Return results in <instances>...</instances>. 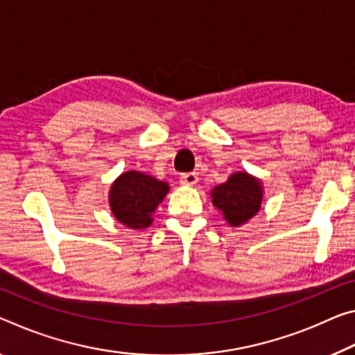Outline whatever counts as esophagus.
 I'll list each match as a JSON object with an SVG mask.
<instances>
[{
	"instance_id": "esophagus-1",
	"label": "esophagus",
	"mask_w": 355,
	"mask_h": 355,
	"mask_svg": "<svg viewBox=\"0 0 355 355\" xmlns=\"http://www.w3.org/2000/svg\"><path fill=\"white\" fill-rule=\"evenodd\" d=\"M198 182H199V177H198V173H196V172L183 173L182 178H180V183L187 184V187H194V184Z\"/></svg>"
}]
</instances>
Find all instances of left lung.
<instances>
[{
	"instance_id": "8db88e82",
	"label": "left lung",
	"mask_w": 355,
	"mask_h": 355,
	"mask_svg": "<svg viewBox=\"0 0 355 355\" xmlns=\"http://www.w3.org/2000/svg\"><path fill=\"white\" fill-rule=\"evenodd\" d=\"M261 180L246 172H235L211 191V202L218 210L223 211L224 219L232 227L241 224L256 215L262 204Z\"/></svg>"
}]
</instances>
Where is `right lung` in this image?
Listing matches in <instances>:
<instances>
[{"label": "right lung", "mask_w": 355, "mask_h": 355, "mask_svg": "<svg viewBox=\"0 0 355 355\" xmlns=\"http://www.w3.org/2000/svg\"><path fill=\"white\" fill-rule=\"evenodd\" d=\"M168 193V184L148 173L123 172L109 191V205L116 221L131 229H145L153 221L156 207Z\"/></svg>", "instance_id": "obj_1"}]
</instances>
